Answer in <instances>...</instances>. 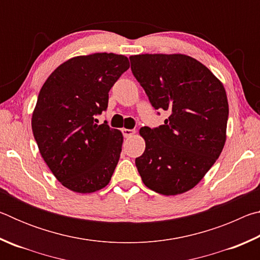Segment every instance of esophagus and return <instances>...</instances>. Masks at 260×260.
<instances>
[{"instance_id": "34e87169", "label": "esophagus", "mask_w": 260, "mask_h": 260, "mask_svg": "<svg viewBox=\"0 0 260 260\" xmlns=\"http://www.w3.org/2000/svg\"><path fill=\"white\" fill-rule=\"evenodd\" d=\"M135 133H136L135 129H127V128L122 129V134H124L125 138H132Z\"/></svg>"}]
</instances>
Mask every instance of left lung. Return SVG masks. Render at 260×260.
Returning <instances> with one entry per match:
<instances>
[{"label": "left lung", "mask_w": 260, "mask_h": 260, "mask_svg": "<svg viewBox=\"0 0 260 260\" xmlns=\"http://www.w3.org/2000/svg\"><path fill=\"white\" fill-rule=\"evenodd\" d=\"M129 59L152 107L171 113L164 125L140 129L146 141V150L135 159L141 179L161 195L186 192L204 178L225 146V87L190 56L142 54Z\"/></svg>", "instance_id": "1"}]
</instances>
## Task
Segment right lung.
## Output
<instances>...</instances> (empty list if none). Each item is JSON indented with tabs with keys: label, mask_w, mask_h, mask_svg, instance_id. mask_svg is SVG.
I'll use <instances>...</instances> for the list:
<instances>
[{
	"label": "right lung",
	"mask_w": 260,
	"mask_h": 260,
	"mask_svg": "<svg viewBox=\"0 0 260 260\" xmlns=\"http://www.w3.org/2000/svg\"><path fill=\"white\" fill-rule=\"evenodd\" d=\"M129 69L113 52L77 56L60 64L41 87L32 114L39 150L55 178L74 192L104 188L119 160L124 136L94 119L108 108L109 91Z\"/></svg>",
	"instance_id": "right-lung-1"
}]
</instances>
